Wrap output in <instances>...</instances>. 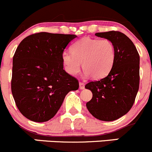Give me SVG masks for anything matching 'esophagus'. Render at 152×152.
<instances>
[{
	"label": "esophagus",
	"instance_id": "obj_1",
	"mask_svg": "<svg viewBox=\"0 0 152 152\" xmlns=\"http://www.w3.org/2000/svg\"><path fill=\"white\" fill-rule=\"evenodd\" d=\"M79 89H80V90L85 89V84L82 83V82H79Z\"/></svg>",
	"mask_w": 152,
	"mask_h": 152
}]
</instances>
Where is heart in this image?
Masks as SVG:
<instances>
[{"label":"heart","mask_w":152,"mask_h":152,"mask_svg":"<svg viewBox=\"0 0 152 152\" xmlns=\"http://www.w3.org/2000/svg\"><path fill=\"white\" fill-rule=\"evenodd\" d=\"M71 53L64 51L62 60L65 70L70 75L79 73L82 62L85 76L95 79L105 77L115 60V48L107 39L84 37L71 46Z\"/></svg>","instance_id":"obj_1"}]
</instances>
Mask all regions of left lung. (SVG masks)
Listing matches in <instances>:
<instances>
[{"label":"left lung","mask_w":152,"mask_h":152,"mask_svg":"<svg viewBox=\"0 0 152 152\" xmlns=\"http://www.w3.org/2000/svg\"><path fill=\"white\" fill-rule=\"evenodd\" d=\"M95 35L113 42L115 60L105 78L85 85L93 93L86 106L96 118L113 121L126 114L134 104L140 82V56L134 43L121 32L111 31Z\"/></svg>","instance_id":"left-lung-1"}]
</instances>
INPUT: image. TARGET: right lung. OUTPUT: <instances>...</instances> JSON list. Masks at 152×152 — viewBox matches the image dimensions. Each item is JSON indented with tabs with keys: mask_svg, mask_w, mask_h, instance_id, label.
Wrapping results in <instances>:
<instances>
[{
	"mask_svg": "<svg viewBox=\"0 0 152 152\" xmlns=\"http://www.w3.org/2000/svg\"><path fill=\"white\" fill-rule=\"evenodd\" d=\"M75 34L40 32L21 41L13 56L12 93L22 115L34 122L51 119L65 96L79 89L63 69L62 54Z\"/></svg>",
	"mask_w": 152,
	"mask_h": 152,
	"instance_id": "right-lung-1",
	"label": "right lung"
}]
</instances>
